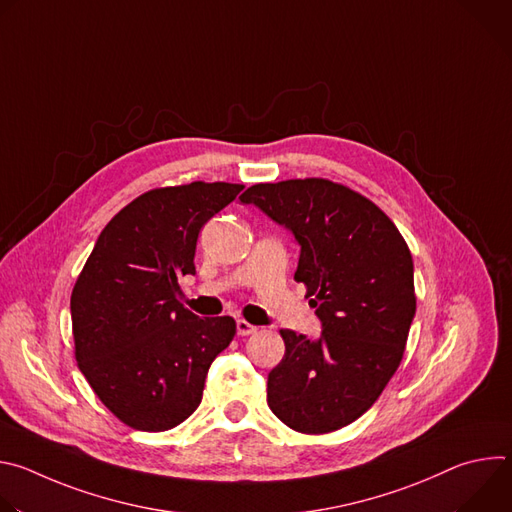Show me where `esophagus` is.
<instances>
[{"mask_svg":"<svg viewBox=\"0 0 512 512\" xmlns=\"http://www.w3.org/2000/svg\"><path fill=\"white\" fill-rule=\"evenodd\" d=\"M259 328L257 326H253V324H249L247 320H237V334L239 336H251V334H255Z\"/></svg>","mask_w":512,"mask_h":512,"instance_id":"34e87169","label":"esophagus"}]
</instances>
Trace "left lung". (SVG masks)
<instances>
[{
	"mask_svg": "<svg viewBox=\"0 0 512 512\" xmlns=\"http://www.w3.org/2000/svg\"><path fill=\"white\" fill-rule=\"evenodd\" d=\"M241 202L296 237L294 279L322 322L318 340L279 330L285 356L267 403L300 433L340 429L373 407L403 358L415 316L409 247L375 202L324 178L255 184Z\"/></svg>",
	"mask_w": 512,
	"mask_h": 512,
	"instance_id": "8db88e82",
	"label": "left lung"
}]
</instances>
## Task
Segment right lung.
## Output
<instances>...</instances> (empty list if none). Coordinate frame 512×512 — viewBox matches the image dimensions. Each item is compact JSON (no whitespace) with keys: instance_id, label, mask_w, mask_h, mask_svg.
Listing matches in <instances>:
<instances>
[{"instance_id":"obj_1","label":"right lung","mask_w":512,"mask_h":512,"mask_svg":"<svg viewBox=\"0 0 512 512\" xmlns=\"http://www.w3.org/2000/svg\"><path fill=\"white\" fill-rule=\"evenodd\" d=\"M243 184L156 188L121 208L101 231L70 296L79 369L125 425L166 431L202 401L212 360L237 324L198 318L180 304L194 275L198 233Z\"/></svg>"}]
</instances>
